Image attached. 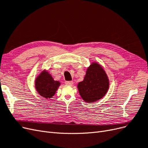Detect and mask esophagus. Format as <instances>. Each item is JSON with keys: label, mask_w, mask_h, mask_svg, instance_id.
<instances>
[{"label": "esophagus", "mask_w": 148, "mask_h": 148, "mask_svg": "<svg viewBox=\"0 0 148 148\" xmlns=\"http://www.w3.org/2000/svg\"><path fill=\"white\" fill-rule=\"evenodd\" d=\"M65 84H66V85H73V81H66V82H65Z\"/></svg>", "instance_id": "1"}]
</instances>
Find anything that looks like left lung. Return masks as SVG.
Here are the masks:
<instances>
[{"mask_svg":"<svg viewBox=\"0 0 148 148\" xmlns=\"http://www.w3.org/2000/svg\"><path fill=\"white\" fill-rule=\"evenodd\" d=\"M77 87L84 101L93 103L105 95L109 88V80L101 66L93 63L87 69L84 80L79 83Z\"/></svg>","mask_w":148,"mask_h":148,"instance_id":"8db88e82","label":"left lung"}]
</instances>
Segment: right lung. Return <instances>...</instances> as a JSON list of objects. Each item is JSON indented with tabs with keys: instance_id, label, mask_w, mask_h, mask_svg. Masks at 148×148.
Returning a JSON list of instances; mask_svg holds the SVG:
<instances>
[{
	"instance_id": "right-lung-1",
	"label": "right lung",
	"mask_w": 148,
	"mask_h": 148,
	"mask_svg": "<svg viewBox=\"0 0 148 148\" xmlns=\"http://www.w3.org/2000/svg\"><path fill=\"white\" fill-rule=\"evenodd\" d=\"M60 84L58 81H55L51 75L47 72H43L40 74L36 80L37 91L45 98L53 97Z\"/></svg>"
}]
</instances>
